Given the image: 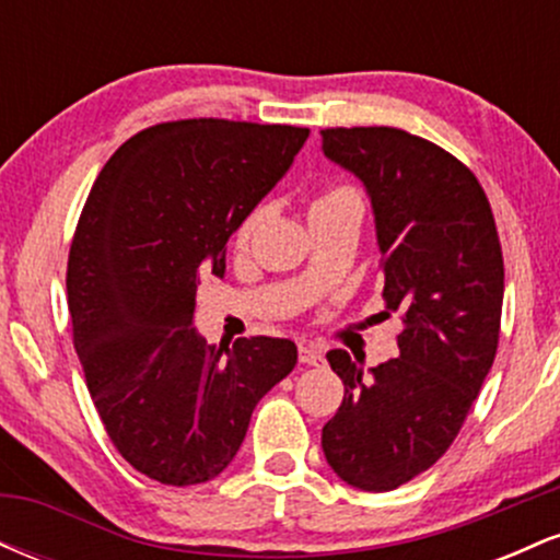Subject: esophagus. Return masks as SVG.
Here are the masks:
<instances>
[{
    "label": "esophagus",
    "mask_w": 560,
    "mask_h": 560,
    "mask_svg": "<svg viewBox=\"0 0 560 560\" xmlns=\"http://www.w3.org/2000/svg\"><path fill=\"white\" fill-rule=\"evenodd\" d=\"M298 355H300L302 365H324L326 363L324 352H320L318 347H313V345H300Z\"/></svg>",
    "instance_id": "obj_1"
}]
</instances>
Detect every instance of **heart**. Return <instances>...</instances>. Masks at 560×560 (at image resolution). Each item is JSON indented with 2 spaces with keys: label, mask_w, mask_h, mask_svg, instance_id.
<instances>
[{
  "label": "heart",
  "mask_w": 560,
  "mask_h": 560,
  "mask_svg": "<svg viewBox=\"0 0 560 560\" xmlns=\"http://www.w3.org/2000/svg\"><path fill=\"white\" fill-rule=\"evenodd\" d=\"M339 210H361L363 213V199L358 195V189H352V186L347 184L326 186V189H320L316 199L311 202L307 215H311L313 221V218L339 213ZM262 218H266V205H258V208H253L242 218L240 229H236V244H240V247H247L249 240L255 236V231H258V226L262 223Z\"/></svg>",
  "instance_id": "heart-1"
}]
</instances>
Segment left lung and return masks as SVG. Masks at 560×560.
Returning <instances> with one entry per match:
<instances>
[{
  "label": "left lung",
  "mask_w": 560,
  "mask_h": 560,
  "mask_svg": "<svg viewBox=\"0 0 560 560\" xmlns=\"http://www.w3.org/2000/svg\"><path fill=\"white\" fill-rule=\"evenodd\" d=\"M324 155L365 184L387 316L400 355L363 369L331 350L345 397L320 432L339 479L389 492L432 468L490 374L503 313V249L485 189L432 141L402 128H324Z\"/></svg>",
  "instance_id": "left-lung-1"
}]
</instances>
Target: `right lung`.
I'll return each instance as SVG.
<instances>
[{"label": "right lung", "instance_id": "obj_1", "mask_svg": "<svg viewBox=\"0 0 560 560\" xmlns=\"http://www.w3.org/2000/svg\"><path fill=\"white\" fill-rule=\"evenodd\" d=\"M307 128L168 120L115 150L68 258L73 345L120 455L160 485L215 479L255 405L298 363L289 339L208 345L197 287L226 273V242L289 171Z\"/></svg>", "mask_w": 560, "mask_h": 560}]
</instances>
